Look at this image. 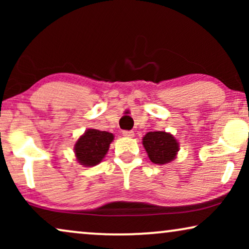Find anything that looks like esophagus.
Listing matches in <instances>:
<instances>
[{
    "label": "esophagus",
    "mask_w": 249,
    "mask_h": 249,
    "mask_svg": "<svg viewBox=\"0 0 249 249\" xmlns=\"http://www.w3.org/2000/svg\"><path fill=\"white\" fill-rule=\"evenodd\" d=\"M122 135H124V137H134L135 136L134 131H131V130H124L122 131Z\"/></svg>",
    "instance_id": "obj_1"
}]
</instances>
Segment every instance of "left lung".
Returning <instances> with one entry per match:
<instances>
[{
  "label": "left lung",
  "mask_w": 249,
  "mask_h": 249,
  "mask_svg": "<svg viewBox=\"0 0 249 249\" xmlns=\"http://www.w3.org/2000/svg\"><path fill=\"white\" fill-rule=\"evenodd\" d=\"M142 145L149 160L155 164H166L176 159L179 144L171 134L165 131H151L142 137Z\"/></svg>",
  "instance_id": "1"
}]
</instances>
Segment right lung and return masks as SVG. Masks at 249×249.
Segmentation results:
<instances>
[{
	"instance_id": "add662e5",
	"label": "right lung",
	"mask_w": 249,
	"mask_h": 249,
	"mask_svg": "<svg viewBox=\"0 0 249 249\" xmlns=\"http://www.w3.org/2000/svg\"><path fill=\"white\" fill-rule=\"evenodd\" d=\"M113 134L97 129H87L74 144L77 161L84 166H94L107 155L110 144L113 142Z\"/></svg>"
}]
</instances>
